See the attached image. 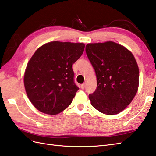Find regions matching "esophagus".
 <instances>
[{"label":"esophagus","mask_w":156,"mask_h":156,"mask_svg":"<svg viewBox=\"0 0 156 156\" xmlns=\"http://www.w3.org/2000/svg\"><path fill=\"white\" fill-rule=\"evenodd\" d=\"M85 86H86L85 84H82L80 86V87H81V88H82V89H84V88H85Z\"/></svg>","instance_id":"esophagus-1"}]
</instances>
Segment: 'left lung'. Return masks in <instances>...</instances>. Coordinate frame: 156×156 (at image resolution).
I'll use <instances>...</instances> for the list:
<instances>
[{
	"mask_svg": "<svg viewBox=\"0 0 156 156\" xmlns=\"http://www.w3.org/2000/svg\"><path fill=\"white\" fill-rule=\"evenodd\" d=\"M86 52L97 78L96 90L89 94L92 106L104 114H119L131 103L138 89L139 68L134 56L112 41L88 44Z\"/></svg>",
	"mask_w": 156,
	"mask_h": 156,
	"instance_id": "left-lung-1",
	"label": "left lung"
}]
</instances>
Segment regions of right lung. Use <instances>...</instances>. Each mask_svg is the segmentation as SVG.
Instances as JSON below:
<instances>
[{
	"mask_svg": "<svg viewBox=\"0 0 156 156\" xmlns=\"http://www.w3.org/2000/svg\"><path fill=\"white\" fill-rule=\"evenodd\" d=\"M84 47L83 43L54 41L34 52L27 66L24 83L29 100L38 110L56 115L70 106L79 90L72 66Z\"/></svg>",
	"mask_w": 156,
	"mask_h": 156,
	"instance_id": "right-lung-1",
	"label": "right lung"
}]
</instances>
